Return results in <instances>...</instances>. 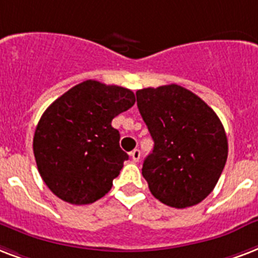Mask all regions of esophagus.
I'll use <instances>...</instances> for the list:
<instances>
[{
    "label": "esophagus",
    "instance_id": "34e87169",
    "mask_svg": "<svg viewBox=\"0 0 258 258\" xmlns=\"http://www.w3.org/2000/svg\"><path fill=\"white\" fill-rule=\"evenodd\" d=\"M140 156H141V152H140L139 149H135V151L131 152V157L133 161H139Z\"/></svg>",
    "mask_w": 258,
    "mask_h": 258
}]
</instances>
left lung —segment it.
<instances>
[{
    "mask_svg": "<svg viewBox=\"0 0 258 258\" xmlns=\"http://www.w3.org/2000/svg\"><path fill=\"white\" fill-rule=\"evenodd\" d=\"M137 106L155 147L143 176L161 203L185 209L214 189L227 160V137L205 101L177 85L136 93Z\"/></svg>",
    "mask_w": 258,
    "mask_h": 258,
    "instance_id": "1",
    "label": "left lung"
}]
</instances>
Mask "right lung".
I'll return each instance as SVG.
<instances>
[{"label": "right lung", "mask_w": 258, "mask_h": 258, "mask_svg": "<svg viewBox=\"0 0 258 258\" xmlns=\"http://www.w3.org/2000/svg\"><path fill=\"white\" fill-rule=\"evenodd\" d=\"M135 102L129 89L90 79L44 111L36 126L33 153L40 176L57 198L89 205L110 191L129 159L111 121Z\"/></svg>", "instance_id": "add662e5"}]
</instances>
